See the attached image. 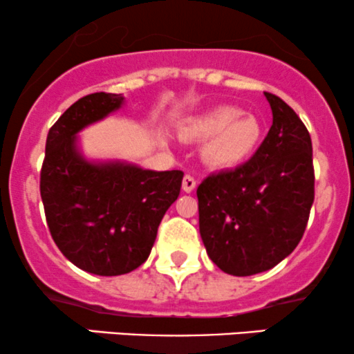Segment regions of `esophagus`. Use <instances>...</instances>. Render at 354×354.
Listing matches in <instances>:
<instances>
[{
	"mask_svg": "<svg viewBox=\"0 0 354 354\" xmlns=\"http://www.w3.org/2000/svg\"><path fill=\"white\" fill-rule=\"evenodd\" d=\"M194 188H196V180H194L193 176H189V174H186V176L183 178V191H185V193H191Z\"/></svg>",
	"mask_w": 354,
	"mask_h": 354,
	"instance_id": "esophagus-1",
	"label": "esophagus"
}]
</instances>
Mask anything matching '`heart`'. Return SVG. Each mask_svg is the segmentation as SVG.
Segmentation results:
<instances>
[{
    "label": "heart",
    "instance_id": "1",
    "mask_svg": "<svg viewBox=\"0 0 354 354\" xmlns=\"http://www.w3.org/2000/svg\"><path fill=\"white\" fill-rule=\"evenodd\" d=\"M261 135L258 118L230 104L191 118L181 128L185 140L206 141L201 156L211 168H230L245 161L259 145Z\"/></svg>",
    "mask_w": 354,
    "mask_h": 354
}]
</instances>
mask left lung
<instances>
[{
    "instance_id": "1",
    "label": "left lung",
    "mask_w": 354,
    "mask_h": 354,
    "mask_svg": "<svg viewBox=\"0 0 354 354\" xmlns=\"http://www.w3.org/2000/svg\"><path fill=\"white\" fill-rule=\"evenodd\" d=\"M265 96L273 124L258 151L196 191L206 253L233 276L263 273L293 253L315 200L310 133L281 98Z\"/></svg>"
}]
</instances>
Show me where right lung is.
I'll return each mask as SVG.
<instances>
[{
	"instance_id": "add662e5",
	"label": "right lung",
	"mask_w": 354,
	"mask_h": 354,
	"mask_svg": "<svg viewBox=\"0 0 354 354\" xmlns=\"http://www.w3.org/2000/svg\"><path fill=\"white\" fill-rule=\"evenodd\" d=\"M123 106L124 96L115 93H93L71 104L48 133L39 183L56 246L73 265L98 276L143 265L183 181L178 169L84 156L80 133Z\"/></svg>"
}]
</instances>
